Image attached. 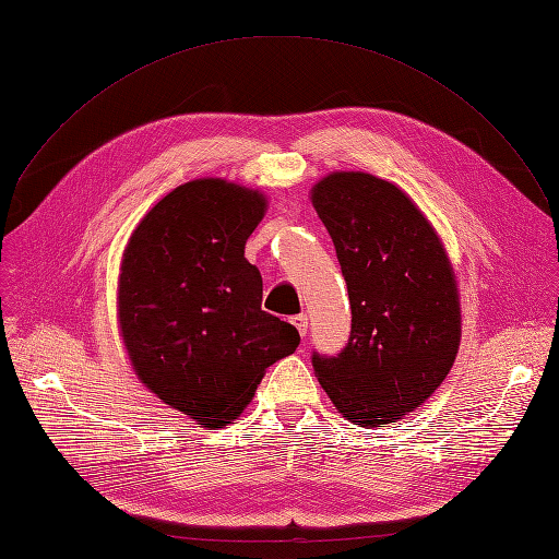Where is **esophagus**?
<instances>
[{
  "instance_id": "obj_1",
  "label": "esophagus",
  "mask_w": 559,
  "mask_h": 559,
  "mask_svg": "<svg viewBox=\"0 0 559 559\" xmlns=\"http://www.w3.org/2000/svg\"><path fill=\"white\" fill-rule=\"evenodd\" d=\"M289 322L295 324V329L299 331V335H301V337L306 335V331H308V318H306V314H295V318L289 320Z\"/></svg>"
}]
</instances>
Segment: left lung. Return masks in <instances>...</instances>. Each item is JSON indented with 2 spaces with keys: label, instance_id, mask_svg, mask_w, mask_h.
Masks as SVG:
<instances>
[{
  "label": "left lung",
  "instance_id": "1",
  "mask_svg": "<svg viewBox=\"0 0 559 559\" xmlns=\"http://www.w3.org/2000/svg\"><path fill=\"white\" fill-rule=\"evenodd\" d=\"M343 270L352 335L314 377L358 427L402 420L448 377L461 343L459 283L443 241L395 182L333 171L310 189Z\"/></svg>",
  "mask_w": 559,
  "mask_h": 559
}]
</instances>
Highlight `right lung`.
Listing matches in <instances>:
<instances>
[{
	"label": "right lung",
	"mask_w": 559,
	"mask_h": 559,
	"mask_svg": "<svg viewBox=\"0 0 559 559\" xmlns=\"http://www.w3.org/2000/svg\"><path fill=\"white\" fill-rule=\"evenodd\" d=\"M266 197L224 178L176 187L132 230L116 318L136 379L197 425L226 427L299 333L264 312L245 247Z\"/></svg>",
	"instance_id": "obj_1"
}]
</instances>
